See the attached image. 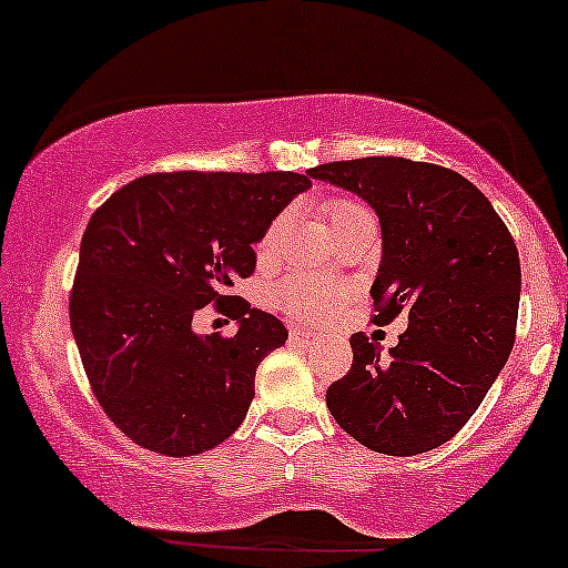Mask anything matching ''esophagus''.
Wrapping results in <instances>:
<instances>
[{
    "mask_svg": "<svg viewBox=\"0 0 568 568\" xmlns=\"http://www.w3.org/2000/svg\"><path fill=\"white\" fill-rule=\"evenodd\" d=\"M291 336L293 338H296V342H306V344H310V342H315V334H312V331H304V328H293L291 331Z\"/></svg>",
    "mask_w": 568,
    "mask_h": 568,
    "instance_id": "34e87169",
    "label": "esophagus"
}]
</instances>
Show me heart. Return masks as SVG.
Wrapping results in <instances>:
<instances>
[{"label":"heart","mask_w":568,"mask_h":568,"mask_svg":"<svg viewBox=\"0 0 568 568\" xmlns=\"http://www.w3.org/2000/svg\"><path fill=\"white\" fill-rule=\"evenodd\" d=\"M323 216L328 221L331 232L344 224H352V221L374 219L366 205H361V202L349 197H334L323 202ZM283 230H285L283 216H277L270 226H266L262 243H258V253H262V256L275 251L280 237H283ZM344 298H347V288H342V285H334V283H325V280H317V277H306V275L285 277L275 288V302L280 310H285L291 317H296V321H306V323L321 321V317L328 315L334 306L342 304Z\"/></svg>","instance_id":"1"}]
</instances>
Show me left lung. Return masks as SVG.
Returning <instances> with one entry per match:
<instances>
[{
  "label": "left lung",
  "mask_w": 568,
  "mask_h": 568,
  "mask_svg": "<svg viewBox=\"0 0 568 568\" xmlns=\"http://www.w3.org/2000/svg\"><path fill=\"white\" fill-rule=\"evenodd\" d=\"M306 173L374 207L376 323L408 315L389 352L363 334L349 338L352 368L325 393L331 416L371 452L438 448L467 425L510 357L520 298L513 234L478 186L433 162L363 158Z\"/></svg>",
  "instance_id": "left-lung-1"
}]
</instances>
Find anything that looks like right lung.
Here are the masks:
<instances>
[{"mask_svg": "<svg viewBox=\"0 0 568 568\" xmlns=\"http://www.w3.org/2000/svg\"><path fill=\"white\" fill-rule=\"evenodd\" d=\"M310 186L285 171L149 173L88 221L71 334L101 408L141 448L194 456L243 425L258 363L288 331L226 288L253 275V245ZM205 303L237 320L239 334L194 335Z\"/></svg>", "mask_w": 568, "mask_h": 568, "instance_id": "obj_1", "label": "right lung"}]
</instances>
